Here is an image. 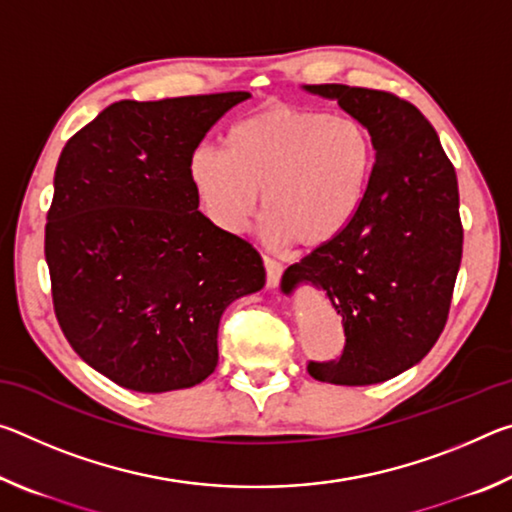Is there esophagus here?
Masks as SVG:
<instances>
[{
  "label": "esophagus",
  "mask_w": 512,
  "mask_h": 512,
  "mask_svg": "<svg viewBox=\"0 0 512 512\" xmlns=\"http://www.w3.org/2000/svg\"><path fill=\"white\" fill-rule=\"evenodd\" d=\"M264 268H266V284H268V287H277V284H280L284 266L277 262V259L264 255Z\"/></svg>",
  "instance_id": "34e87169"
}]
</instances>
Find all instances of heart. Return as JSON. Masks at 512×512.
<instances>
[{
	"label": "heart",
	"mask_w": 512,
	"mask_h": 512,
	"mask_svg": "<svg viewBox=\"0 0 512 512\" xmlns=\"http://www.w3.org/2000/svg\"><path fill=\"white\" fill-rule=\"evenodd\" d=\"M225 144L189 155L198 201L214 225L241 232L262 192V232L275 246L316 250L343 237L377 171V144L361 121L289 103L237 121Z\"/></svg>",
	"instance_id": "heart-1"
}]
</instances>
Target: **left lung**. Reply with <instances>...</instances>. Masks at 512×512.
<instances>
[{"label":"left lung","instance_id":"left-lung-1","mask_svg":"<svg viewBox=\"0 0 512 512\" xmlns=\"http://www.w3.org/2000/svg\"><path fill=\"white\" fill-rule=\"evenodd\" d=\"M368 128L377 171L348 232L282 275V291L311 282L343 318L345 345L309 375L339 386L379 384L409 370L445 329L463 255L454 164L427 117L393 92L305 85Z\"/></svg>","mask_w":512,"mask_h":512}]
</instances>
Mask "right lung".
<instances>
[{
    "mask_svg": "<svg viewBox=\"0 0 512 512\" xmlns=\"http://www.w3.org/2000/svg\"><path fill=\"white\" fill-rule=\"evenodd\" d=\"M248 92L117 101L69 137L45 257L58 325L115 384L167 393L210 377L232 300L264 287L253 244L198 210L189 155Z\"/></svg>",
    "mask_w": 512,
    "mask_h": 512,
    "instance_id": "right-lung-1",
    "label": "right lung"
}]
</instances>
